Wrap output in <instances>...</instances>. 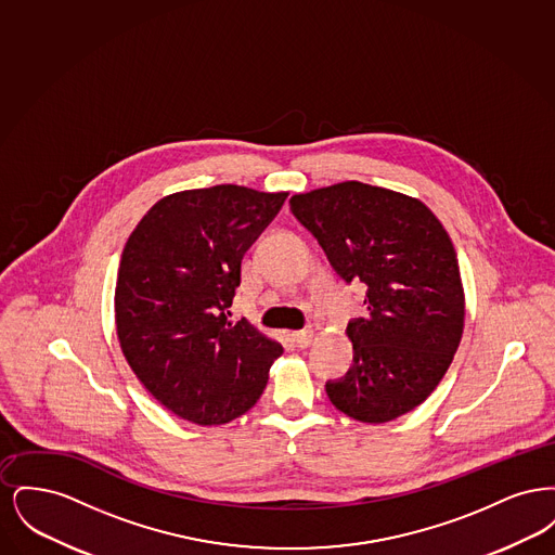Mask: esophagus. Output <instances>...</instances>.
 Wrapping results in <instances>:
<instances>
[{"instance_id":"esophagus-1","label":"esophagus","mask_w":555,"mask_h":555,"mask_svg":"<svg viewBox=\"0 0 555 555\" xmlns=\"http://www.w3.org/2000/svg\"><path fill=\"white\" fill-rule=\"evenodd\" d=\"M291 341L295 344V347H308V345L314 341V331L312 328H304V331H293L289 335Z\"/></svg>"}]
</instances>
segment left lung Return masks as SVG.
Segmentation results:
<instances>
[{"mask_svg": "<svg viewBox=\"0 0 555 555\" xmlns=\"http://www.w3.org/2000/svg\"><path fill=\"white\" fill-rule=\"evenodd\" d=\"M345 283L366 289V317L347 324L353 364L326 383L360 423L396 421L446 376L464 331V287L448 231L421 199L345 181L289 199Z\"/></svg>", "mask_w": 555, "mask_h": 555, "instance_id": "obj_1", "label": "left lung"}]
</instances>
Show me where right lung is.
<instances>
[{"label": "right lung", "instance_id": "right-lung-1", "mask_svg": "<svg viewBox=\"0 0 555 555\" xmlns=\"http://www.w3.org/2000/svg\"><path fill=\"white\" fill-rule=\"evenodd\" d=\"M287 193L238 185L166 195L125 245L116 335L141 385L179 418L227 424L260 399L283 345L229 320L241 260Z\"/></svg>", "mask_w": 555, "mask_h": 555}]
</instances>
